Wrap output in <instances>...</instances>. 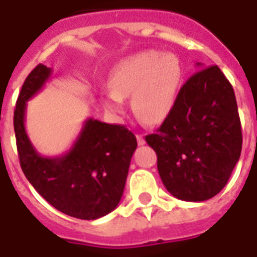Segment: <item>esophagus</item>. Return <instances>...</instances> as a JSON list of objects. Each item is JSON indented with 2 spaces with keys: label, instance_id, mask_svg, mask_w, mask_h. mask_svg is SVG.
Segmentation results:
<instances>
[{
  "label": "esophagus",
  "instance_id": "1",
  "mask_svg": "<svg viewBox=\"0 0 257 257\" xmlns=\"http://www.w3.org/2000/svg\"><path fill=\"white\" fill-rule=\"evenodd\" d=\"M136 139H138V144H139V145H144L145 144L144 136H143L142 134H138V135H136Z\"/></svg>",
  "mask_w": 257,
  "mask_h": 257
}]
</instances>
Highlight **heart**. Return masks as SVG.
I'll return each instance as SVG.
<instances>
[{"label": "heart", "mask_w": 257, "mask_h": 257, "mask_svg": "<svg viewBox=\"0 0 257 257\" xmlns=\"http://www.w3.org/2000/svg\"><path fill=\"white\" fill-rule=\"evenodd\" d=\"M181 60L174 52L148 50L119 61L109 78L112 91L103 96L108 112L119 114L122 99L131 96V106L140 121L160 123L171 113L183 83Z\"/></svg>", "instance_id": "obj_1"}]
</instances>
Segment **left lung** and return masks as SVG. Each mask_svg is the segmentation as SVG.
<instances>
[{"label": "left lung", "instance_id": "obj_1", "mask_svg": "<svg viewBox=\"0 0 257 257\" xmlns=\"http://www.w3.org/2000/svg\"><path fill=\"white\" fill-rule=\"evenodd\" d=\"M145 140L157 153L158 172L172 196L188 202L216 196L242 151L234 90L220 68L211 65L193 74L171 113Z\"/></svg>", "mask_w": 257, "mask_h": 257}]
</instances>
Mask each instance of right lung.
Wrapping results in <instances>:
<instances>
[{
  "mask_svg": "<svg viewBox=\"0 0 257 257\" xmlns=\"http://www.w3.org/2000/svg\"><path fill=\"white\" fill-rule=\"evenodd\" d=\"M51 74V68L38 64L18 97L14 130L20 166L33 188L56 210L77 219H99L121 201L138 142L124 126L88 118L67 153L41 156L26 131L27 101L42 90Z\"/></svg>",
  "mask_w": 257,
  "mask_h": 257,
  "instance_id": "1",
  "label": "right lung"
}]
</instances>
